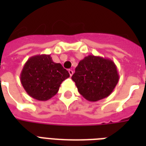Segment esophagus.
Returning <instances> with one entry per match:
<instances>
[{
  "instance_id": "obj_1",
  "label": "esophagus",
  "mask_w": 146,
  "mask_h": 146,
  "mask_svg": "<svg viewBox=\"0 0 146 146\" xmlns=\"http://www.w3.org/2000/svg\"><path fill=\"white\" fill-rule=\"evenodd\" d=\"M68 72H69V73H70V76H72V75H73V70H69Z\"/></svg>"
}]
</instances>
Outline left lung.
Here are the masks:
<instances>
[{"instance_id":"obj_1","label":"left lung","mask_w":146,"mask_h":146,"mask_svg":"<svg viewBox=\"0 0 146 146\" xmlns=\"http://www.w3.org/2000/svg\"><path fill=\"white\" fill-rule=\"evenodd\" d=\"M72 80L82 97L89 102H97L112 93L119 81V74L112 60L89 55L80 60Z\"/></svg>"}]
</instances>
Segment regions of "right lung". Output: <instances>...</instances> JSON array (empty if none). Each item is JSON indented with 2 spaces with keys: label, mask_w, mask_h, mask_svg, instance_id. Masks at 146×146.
<instances>
[{
  "label": "right lung",
  "mask_w": 146,
  "mask_h": 146,
  "mask_svg": "<svg viewBox=\"0 0 146 146\" xmlns=\"http://www.w3.org/2000/svg\"><path fill=\"white\" fill-rule=\"evenodd\" d=\"M70 77L68 71L52 60L50 54L29 57L20 73V82L29 96L38 101L54 96L62 82Z\"/></svg>",
  "instance_id": "right-lung-1"
}]
</instances>
